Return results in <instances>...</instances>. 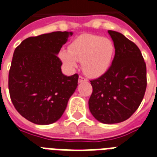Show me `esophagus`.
Wrapping results in <instances>:
<instances>
[{
	"label": "esophagus",
	"mask_w": 157,
	"mask_h": 157,
	"mask_svg": "<svg viewBox=\"0 0 157 157\" xmlns=\"http://www.w3.org/2000/svg\"><path fill=\"white\" fill-rule=\"evenodd\" d=\"M86 82V79L85 78V77H83V76H82V75H80L78 79V82L79 83H82V82Z\"/></svg>",
	"instance_id": "34e87169"
}]
</instances>
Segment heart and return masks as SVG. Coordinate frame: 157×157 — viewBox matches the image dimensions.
Masks as SVG:
<instances>
[{
	"label": "heart",
	"mask_w": 157,
	"mask_h": 157,
	"mask_svg": "<svg viewBox=\"0 0 157 157\" xmlns=\"http://www.w3.org/2000/svg\"><path fill=\"white\" fill-rule=\"evenodd\" d=\"M115 46L110 39L95 35H83L71 43L67 50H61L60 57L67 66L75 68L76 61H82V69L91 77L101 75L110 67Z\"/></svg>",
	"instance_id": "b5f03b06"
}]
</instances>
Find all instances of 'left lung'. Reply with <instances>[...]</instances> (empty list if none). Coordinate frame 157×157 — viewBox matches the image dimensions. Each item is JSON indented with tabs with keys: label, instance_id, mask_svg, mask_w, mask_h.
Instances as JSON below:
<instances>
[{
	"label": "left lung",
	"instance_id": "obj_1",
	"mask_svg": "<svg viewBox=\"0 0 157 157\" xmlns=\"http://www.w3.org/2000/svg\"><path fill=\"white\" fill-rule=\"evenodd\" d=\"M115 46V56L107 71L90 81V113L104 124L122 122L132 117L147 89V67L140 49L124 35L108 31Z\"/></svg>",
	"mask_w": 157,
	"mask_h": 157
}]
</instances>
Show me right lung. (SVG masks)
<instances>
[{
	"instance_id": "obj_1",
	"label": "right lung",
	"mask_w": 157,
	"mask_h": 157,
	"mask_svg": "<svg viewBox=\"0 0 157 157\" xmlns=\"http://www.w3.org/2000/svg\"><path fill=\"white\" fill-rule=\"evenodd\" d=\"M71 31H54L26 38L14 52L9 92L17 111L37 125L56 122L77 87L78 75H65L58 53Z\"/></svg>"
}]
</instances>
